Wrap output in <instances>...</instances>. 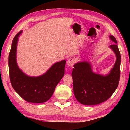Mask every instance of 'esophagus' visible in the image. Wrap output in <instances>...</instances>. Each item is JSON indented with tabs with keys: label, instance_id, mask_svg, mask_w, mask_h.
Returning a JSON list of instances; mask_svg holds the SVG:
<instances>
[{
	"label": "esophagus",
	"instance_id": "1",
	"mask_svg": "<svg viewBox=\"0 0 130 130\" xmlns=\"http://www.w3.org/2000/svg\"><path fill=\"white\" fill-rule=\"evenodd\" d=\"M67 63V65L68 66H69V67H72L73 65L74 64V63H75V60H74L73 58L70 57L68 59Z\"/></svg>",
	"mask_w": 130,
	"mask_h": 130
}]
</instances>
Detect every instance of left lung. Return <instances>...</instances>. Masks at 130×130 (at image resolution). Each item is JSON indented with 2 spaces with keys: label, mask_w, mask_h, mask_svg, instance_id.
Listing matches in <instances>:
<instances>
[{
  "label": "left lung",
  "mask_w": 130,
  "mask_h": 130,
  "mask_svg": "<svg viewBox=\"0 0 130 130\" xmlns=\"http://www.w3.org/2000/svg\"><path fill=\"white\" fill-rule=\"evenodd\" d=\"M109 38L114 44L109 46L116 56L113 67L107 75L93 72L92 66L87 61L76 63L71 75L73 79L74 95L80 103L84 105L100 104L109 99L118 85L120 78L121 55L117 42L113 36Z\"/></svg>",
  "instance_id": "obj_1"
}]
</instances>
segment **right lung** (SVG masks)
<instances>
[{
	"instance_id": "right-lung-1",
	"label": "right lung",
	"mask_w": 130,
	"mask_h": 130,
	"mask_svg": "<svg viewBox=\"0 0 130 130\" xmlns=\"http://www.w3.org/2000/svg\"><path fill=\"white\" fill-rule=\"evenodd\" d=\"M20 31L14 37L9 54L8 65L11 84L24 100L40 103L47 101L54 93L57 84L64 75L65 60L56 62L43 75L32 77L24 74L17 65V46Z\"/></svg>"
}]
</instances>
